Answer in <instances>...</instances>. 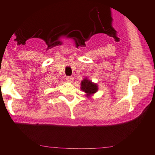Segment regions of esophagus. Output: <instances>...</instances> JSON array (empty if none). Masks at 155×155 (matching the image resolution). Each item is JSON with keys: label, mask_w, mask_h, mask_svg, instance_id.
Wrapping results in <instances>:
<instances>
[{"label": "esophagus", "mask_w": 155, "mask_h": 155, "mask_svg": "<svg viewBox=\"0 0 155 155\" xmlns=\"http://www.w3.org/2000/svg\"><path fill=\"white\" fill-rule=\"evenodd\" d=\"M66 80L68 81V82H72L73 81V78L71 77V76H67Z\"/></svg>", "instance_id": "esophagus-1"}]
</instances>
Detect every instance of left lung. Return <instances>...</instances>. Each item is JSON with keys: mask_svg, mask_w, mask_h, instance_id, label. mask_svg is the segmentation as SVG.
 <instances>
[{"mask_svg": "<svg viewBox=\"0 0 155 155\" xmlns=\"http://www.w3.org/2000/svg\"><path fill=\"white\" fill-rule=\"evenodd\" d=\"M98 88L97 84L92 82V81L87 79V77L84 78L81 82V90L84 91L86 94V97H89V98L97 92Z\"/></svg>", "mask_w": 155, "mask_h": 155, "instance_id": "1", "label": "left lung"}]
</instances>
